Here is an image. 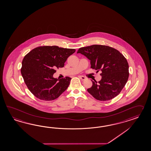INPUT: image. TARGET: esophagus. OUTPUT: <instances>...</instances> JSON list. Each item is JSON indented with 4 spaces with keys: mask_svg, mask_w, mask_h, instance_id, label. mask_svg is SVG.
I'll list each match as a JSON object with an SVG mask.
<instances>
[{
    "mask_svg": "<svg viewBox=\"0 0 151 151\" xmlns=\"http://www.w3.org/2000/svg\"><path fill=\"white\" fill-rule=\"evenodd\" d=\"M78 77H80L82 80H85L86 79V77H84L83 76H79Z\"/></svg>",
    "mask_w": 151,
    "mask_h": 151,
    "instance_id": "obj_1",
    "label": "esophagus"
}]
</instances>
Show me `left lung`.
Listing matches in <instances>:
<instances>
[{"label":"left lung","instance_id":"obj_1","mask_svg":"<svg viewBox=\"0 0 151 151\" xmlns=\"http://www.w3.org/2000/svg\"><path fill=\"white\" fill-rule=\"evenodd\" d=\"M81 53L91 60V68L101 70V79L87 91L95 99L100 101L112 99L118 96L124 87L129 77V65L125 57L119 52L108 46L93 45L79 48Z\"/></svg>","mask_w":151,"mask_h":151}]
</instances>
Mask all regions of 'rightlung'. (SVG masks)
Instances as JSON below:
<instances>
[{
    "instance_id": "add662e5",
    "label": "right lung",
    "mask_w": 151,
    "mask_h": 151,
    "mask_svg": "<svg viewBox=\"0 0 151 151\" xmlns=\"http://www.w3.org/2000/svg\"><path fill=\"white\" fill-rule=\"evenodd\" d=\"M75 49L57 46H41L32 50L24 57L21 74L31 93L39 99L50 101L66 90L71 78L58 80L53 75L56 68H63Z\"/></svg>"
}]
</instances>
